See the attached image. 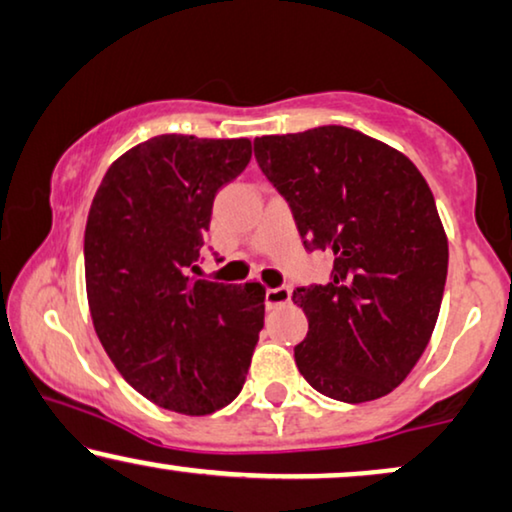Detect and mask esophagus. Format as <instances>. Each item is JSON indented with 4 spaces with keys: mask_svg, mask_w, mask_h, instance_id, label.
<instances>
[{
    "mask_svg": "<svg viewBox=\"0 0 512 512\" xmlns=\"http://www.w3.org/2000/svg\"><path fill=\"white\" fill-rule=\"evenodd\" d=\"M290 297H292L290 288H267L264 304H267V309H278V306L290 304Z\"/></svg>",
    "mask_w": 512,
    "mask_h": 512,
    "instance_id": "34e87169",
    "label": "esophagus"
}]
</instances>
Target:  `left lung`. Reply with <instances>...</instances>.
Returning <instances> with one entry per match:
<instances>
[{
    "instance_id": "1",
    "label": "left lung",
    "mask_w": 512,
    "mask_h": 512,
    "mask_svg": "<svg viewBox=\"0 0 512 512\" xmlns=\"http://www.w3.org/2000/svg\"><path fill=\"white\" fill-rule=\"evenodd\" d=\"M304 248L335 257L330 281L297 288L309 332L295 363L318 393L367 403L403 384L433 335L447 236L417 166L346 126L255 138Z\"/></svg>"
}]
</instances>
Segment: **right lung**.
Here are the masks:
<instances>
[{
    "label": "right lung",
    "mask_w": 512,
    "mask_h": 512,
    "mask_svg": "<svg viewBox=\"0 0 512 512\" xmlns=\"http://www.w3.org/2000/svg\"><path fill=\"white\" fill-rule=\"evenodd\" d=\"M250 140L156 135L109 166L88 210L86 295L121 377L166 410L203 417L241 393L264 325L260 283L196 278L215 194Z\"/></svg>",
    "instance_id": "add662e5"
}]
</instances>
